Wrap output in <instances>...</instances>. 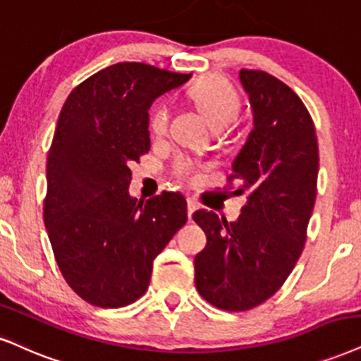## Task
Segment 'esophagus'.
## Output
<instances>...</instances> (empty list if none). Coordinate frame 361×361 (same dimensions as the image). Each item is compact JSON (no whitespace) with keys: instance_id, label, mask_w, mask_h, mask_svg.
Instances as JSON below:
<instances>
[{"instance_id":"esophagus-1","label":"esophagus","mask_w":361,"mask_h":361,"mask_svg":"<svg viewBox=\"0 0 361 361\" xmlns=\"http://www.w3.org/2000/svg\"><path fill=\"white\" fill-rule=\"evenodd\" d=\"M199 209V204L194 201V199H188V216L189 221H192V214Z\"/></svg>"}]
</instances>
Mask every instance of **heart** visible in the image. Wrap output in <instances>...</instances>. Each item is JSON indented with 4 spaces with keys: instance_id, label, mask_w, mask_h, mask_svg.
<instances>
[{
    "instance_id": "b5f03b06",
    "label": "heart",
    "mask_w": 361,
    "mask_h": 361,
    "mask_svg": "<svg viewBox=\"0 0 361 361\" xmlns=\"http://www.w3.org/2000/svg\"><path fill=\"white\" fill-rule=\"evenodd\" d=\"M189 99L211 126L212 130L221 132L228 128L238 118L241 102L238 93L226 78L209 75L195 80L188 90ZM169 126V109L164 102L152 106L149 114V130L152 137L166 135ZM173 173L182 180H192L195 177V164L188 157H179L173 164Z\"/></svg>"
}]
</instances>
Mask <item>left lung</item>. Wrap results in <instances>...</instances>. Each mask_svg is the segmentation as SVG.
Wrapping results in <instances>:
<instances>
[{
	"instance_id": "1",
	"label": "left lung",
	"mask_w": 361,
	"mask_h": 361,
	"mask_svg": "<svg viewBox=\"0 0 361 361\" xmlns=\"http://www.w3.org/2000/svg\"><path fill=\"white\" fill-rule=\"evenodd\" d=\"M252 130L233 162L235 195L247 194L238 221L212 211L194 212L207 235L195 256V288L226 311L264 303L283 286L300 259L317 199L318 140L300 97L281 80L241 70Z\"/></svg>"
}]
</instances>
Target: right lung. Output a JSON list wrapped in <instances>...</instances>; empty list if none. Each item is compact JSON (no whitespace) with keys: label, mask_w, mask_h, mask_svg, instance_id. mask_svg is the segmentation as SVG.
<instances>
[{"label":"right lung","mask_w":361,"mask_h":361,"mask_svg":"<svg viewBox=\"0 0 361 361\" xmlns=\"http://www.w3.org/2000/svg\"><path fill=\"white\" fill-rule=\"evenodd\" d=\"M190 73L123 61L66 99L47 160L43 219L58 268L80 298L122 308L149 288L154 259L188 222L179 192L128 194L130 164L149 152V109Z\"/></svg>","instance_id":"obj_1"}]
</instances>
